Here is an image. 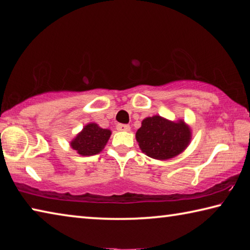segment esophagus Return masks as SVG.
I'll use <instances>...</instances> for the list:
<instances>
[{"mask_svg": "<svg viewBox=\"0 0 250 250\" xmlns=\"http://www.w3.org/2000/svg\"><path fill=\"white\" fill-rule=\"evenodd\" d=\"M117 130L118 131H124V132H128V131H130V125H117Z\"/></svg>", "mask_w": 250, "mask_h": 250, "instance_id": "esophagus-1", "label": "esophagus"}]
</instances>
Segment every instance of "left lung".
I'll use <instances>...</instances> for the list:
<instances>
[{
    "label": "left lung",
    "mask_w": 250,
    "mask_h": 250,
    "mask_svg": "<svg viewBox=\"0 0 250 250\" xmlns=\"http://www.w3.org/2000/svg\"><path fill=\"white\" fill-rule=\"evenodd\" d=\"M191 137V129L183 120L174 122L160 116L146 118L135 133L143 153L156 160L179 155L189 145Z\"/></svg>",
    "instance_id": "left-lung-1"
}]
</instances>
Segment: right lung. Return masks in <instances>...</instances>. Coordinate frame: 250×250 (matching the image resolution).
Wrapping results in <instances>:
<instances>
[{
	"label": "right lung",
	"mask_w": 250,
	"mask_h": 250,
	"mask_svg": "<svg viewBox=\"0 0 250 250\" xmlns=\"http://www.w3.org/2000/svg\"><path fill=\"white\" fill-rule=\"evenodd\" d=\"M111 131L103 129L97 124H88L83 126L82 132L77 134L70 146L83 156H90L98 154L107 145Z\"/></svg>",
	"instance_id": "1"
}]
</instances>
